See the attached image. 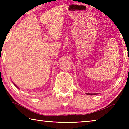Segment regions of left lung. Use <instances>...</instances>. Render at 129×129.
<instances>
[{"mask_svg": "<svg viewBox=\"0 0 129 129\" xmlns=\"http://www.w3.org/2000/svg\"><path fill=\"white\" fill-rule=\"evenodd\" d=\"M87 95H91V94H88V93H87Z\"/></svg>", "mask_w": 129, "mask_h": 129, "instance_id": "obj_1", "label": "left lung"}]
</instances>
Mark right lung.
I'll return each mask as SVG.
<instances>
[{
    "mask_svg": "<svg viewBox=\"0 0 129 129\" xmlns=\"http://www.w3.org/2000/svg\"><path fill=\"white\" fill-rule=\"evenodd\" d=\"M14 85H15V86H16V87H17V88H18V89H19V87H17V86H16V84H15V83H14Z\"/></svg>",
    "mask_w": 129,
    "mask_h": 129,
    "instance_id": "obj_1",
    "label": "right lung"
}]
</instances>
